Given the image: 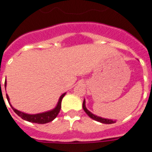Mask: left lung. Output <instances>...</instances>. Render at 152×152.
<instances>
[{"label": "left lung", "instance_id": "left-lung-1", "mask_svg": "<svg viewBox=\"0 0 152 152\" xmlns=\"http://www.w3.org/2000/svg\"><path fill=\"white\" fill-rule=\"evenodd\" d=\"M83 110L84 112L88 115L89 116L91 117V119H94V120L97 121V122H100V123H105V124H112V123H115V121H113L112 119H104V118H102V117L97 116L95 115H94L93 113H91L90 111L86 108V105H85V99L83 102Z\"/></svg>", "mask_w": 152, "mask_h": 152}]
</instances>
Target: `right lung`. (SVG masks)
Masks as SVG:
<instances>
[{
  "instance_id": "obj_1",
  "label": "right lung",
  "mask_w": 152,
  "mask_h": 152,
  "mask_svg": "<svg viewBox=\"0 0 152 152\" xmlns=\"http://www.w3.org/2000/svg\"><path fill=\"white\" fill-rule=\"evenodd\" d=\"M4 87H6V82L4 83ZM65 95V93L63 94L60 97L58 100V104L55 107L54 109L50 111H48V112H42V113H39V114H35V115H29L26 114V113H24V112H22L20 111L17 110L15 108H14L12 106V104H10L9 102V97H8V94H6L7 96V99L8 101V103L10 104L11 107L12 108L13 111L15 112L16 114L18 115V116L21 117L22 119H24V120L29 121V122H31V123H38V124H44V123H48L49 122H51L52 120L55 119L57 117V115H58L59 112H60V109H61V100L63 98L64 96Z\"/></svg>"
}]
</instances>
